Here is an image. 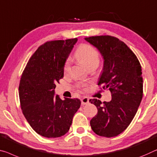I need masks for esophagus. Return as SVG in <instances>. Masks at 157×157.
Instances as JSON below:
<instances>
[{"label": "esophagus", "mask_w": 157, "mask_h": 157, "mask_svg": "<svg viewBox=\"0 0 157 157\" xmlns=\"http://www.w3.org/2000/svg\"><path fill=\"white\" fill-rule=\"evenodd\" d=\"M81 104L82 105H88L89 104V99L87 97H84L81 99Z\"/></svg>", "instance_id": "34e87169"}]
</instances>
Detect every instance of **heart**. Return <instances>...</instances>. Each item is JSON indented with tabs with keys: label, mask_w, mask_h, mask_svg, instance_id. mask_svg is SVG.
Instances as JSON below:
<instances>
[{
	"label": "heart",
	"mask_w": 157,
	"mask_h": 157,
	"mask_svg": "<svg viewBox=\"0 0 157 157\" xmlns=\"http://www.w3.org/2000/svg\"><path fill=\"white\" fill-rule=\"evenodd\" d=\"M75 55L82 64L88 67L91 64H99L100 53L95 48L88 44H82L77 48ZM70 59H67L64 67V72L69 71L70 67Z\"/></svg>",
	"instance_id": "1"
}]
</instances>
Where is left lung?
Returning <instances> with one entry per match:
<instances>
[{
	"instance_id": "obj_1",
	"label": "left lung",
	"mask_w": 157,
	"mask_h": 157,
	"mask_svg": "<svg viewBox=\"0 0 157 157\" xmlns=\"http://www.w3.org/2000/svg\"><path fill=\"white\" fill-rule=\"evenodd\" d=\"M104 59L98 86L112 93V100H89L98 114L90 120L95 133L107 137L117 136L127 128L136 115L143 95L142 68L136 55L125 43L111 36L85 38Z\"/></svg>"
}]
</instances>
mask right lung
Returning a JSON list of instances; mask_svg holds the SVG:
<instances>
[{"label": "right lung", "instance_id": "add662e5", "mask_svg": "<svg viewBox=\"0 0 157 157\" xmlns=\"http://www.w3.org/2000/svg\"><path fill=\"white\" fill-rule=\"evenodd\" d=\"M77 38L52 40L38 48L21 75L19 96L23 114L40 136L51 138L69 131L72 119L81 106L77 98L60 99L55 88L64 77L67 59Z\"/></svg>", "mask_w": 157, "mask_h": 157}]
</instances>
